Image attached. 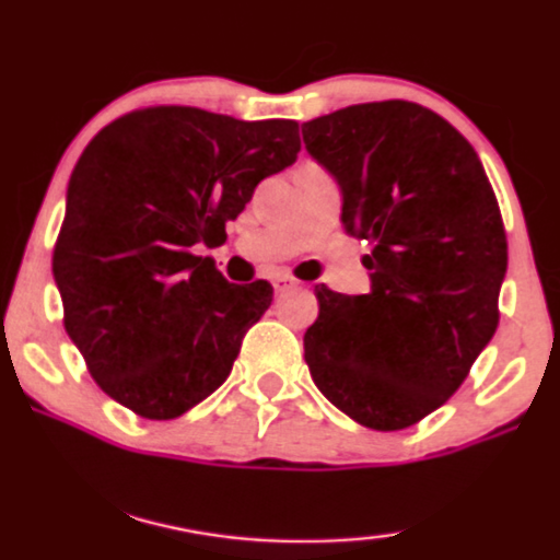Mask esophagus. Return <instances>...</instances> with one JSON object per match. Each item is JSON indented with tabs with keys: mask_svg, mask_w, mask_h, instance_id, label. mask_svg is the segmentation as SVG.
Returning a JSON list of instances; mask_svg holds the SVG:
<instances>
[{
	"mask_svg": "<svg viewBox=\"0 0 560 560\" xmlns=\"http://www.w3.org/2000/svg\"><path fill=\"white\" fill-rule=\"evenodd\" d=\"M272 288H275V293L282 295V293H288V290L298 288V280L290 278V275H275V278H272Z\"/></svg>",
	"mask_w": 560,
	"mask_h": 560,
	"instance_id": "34e87169",
	"label": "esophagus"
}]
</instances>
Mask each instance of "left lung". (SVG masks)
<instances>
[{
    "instance_id": "left-lung-1",
    "label": "left lung",
    "mask_w": 560,
    "mask_h": 560,
    "mask_svg": "<svg viewBox=\"0 0 560 560\" xmlns=\"http://www.w3.org/2000/svg\"><path fill=\"white\" fill-rule=\"evenodd\" d=\"M339 179L342 223L370 244V293L316 285L303 352L318 390L377 432L422 422L499 326L506 234L474 147L430 107L352 105L303 126Z\"/></svg>"
}]
</instances>
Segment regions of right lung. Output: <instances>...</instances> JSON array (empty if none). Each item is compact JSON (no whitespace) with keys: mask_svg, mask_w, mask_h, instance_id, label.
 <instances>
[{"mask_svg":"<svg viewBox=\"0 0 560 560\" xmlns=\"http://www.w3.org/2000/svg\"><path fill=\"white\" fill-rule=\"evenodd\" d=\"M301 151L295 120L185 105L120 115L71 172L54 246L63 329L100 388L174 419L226 381L272 285H234L192 246L226 242L254 187Z\"/></svg>","mask_w":560,"mask_h":560,"instance_id":"add662e5","label":"right lung"}]
</instances>
